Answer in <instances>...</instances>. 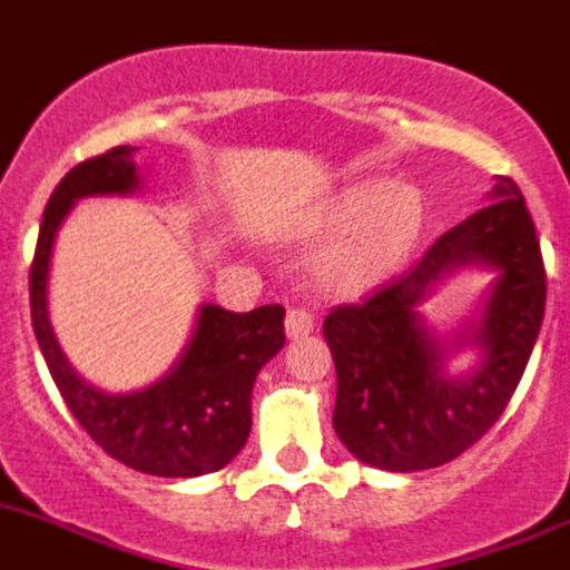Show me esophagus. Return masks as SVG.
Here are the masks:
<instances>
[{"label": "esophagus", "instance_id": "obj_1", "mask_svg": "<svg viewBox=\"0 0 570 570\" xmlns=\"http://www.w3.org/2000/svg\"><path fill=\"white\" fill-rule=\"evenodd\" d=\"M285 333H288V338H305V335H311L313 333L311 313L302 311V307L288 311V316H285Z\"/></svg>", "mask_w": 570, "mask_h": 570}]
</instances>
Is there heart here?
<instances>
[{
	"label": "heart",
	"mask_w": 570,
	"mask_h": 570,
	"mask_svg": "<svg viewBox=\"0 0 570 570\" xmlns=\"http://www.w3.org/2000/svg\"><path fill=\"white\" fill-rule=\"evenodd\" d=\"M422 200L411 187L366 178L341 187L313 218L316 237H333L316 259V282L330 294H355L381 279L414 243Z\"/></svg>",
	"instance_id": "1"
}]
</instances>
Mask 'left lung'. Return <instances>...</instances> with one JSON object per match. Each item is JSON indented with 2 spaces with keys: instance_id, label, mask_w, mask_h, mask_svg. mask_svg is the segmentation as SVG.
Listing matches in <instances>:
<instances>
[{
  "instance_id": "obj_1",
  "label": "left lung",
  "mask_w": 570,
  "mask_h": 570,
  "mask_svg": "<svg viewBox=\"0 0 570 570\" xmlns=\"http://www.w3.org/2000/svg\"><path fill=\"white\" fill-rule=\"evenodd\" d=\"M492 269L480 313L439 334L421 305L462 269ZM546 313V271L532 215L512 178L444 232L409 271L324 318L335 361L333 428L363 464L414 473L462 456L507 409ZM476 352L468 371L450 361Z\"/></svg>"
}]
</instances>
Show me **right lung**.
Wrapping results in <instances>:
<instances>
[{
  "instance_id": "right-lung-1",
  "label": "right lung",
  "mask_w": 570,
  "mask_h": 570,
  "mask_svg": "<svg viewBox=\"0 0 570 570\" xmlns=\"http://www.w3.org/2000/svg\"><path fill=\"white\" fill-rule=\"evenodd\" d=\"M137 150L119 145L80 161L47 200L30 271L32 330L69 411L108 456L139 473L195 479L226 468L243 451L252 431L257 372L285 346V311L263 305L252 313H232L204 302L170 370L134 392H106L75 370L50 322L52 248L80 198L145 189L134 161Z\"/></svg>"
}]
</instances>
